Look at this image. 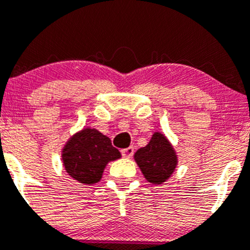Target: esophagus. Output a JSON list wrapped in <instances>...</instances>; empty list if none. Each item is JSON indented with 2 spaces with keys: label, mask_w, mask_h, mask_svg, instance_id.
Wrapping results in <instances>:
<instances>
[{
  "label": "esophagus",
  "mask_w": 250,
  "mask_h": 250,
  "mask_svg": "<svg viewBox=\"0 0 250 250\" xmlns=\"http://www.w3.org/2000/svg\"><path fill=\"white\" fill-rule=\"evenodd\" d=\"M133 154H134V147H132V146L122 150V155H123V157H125V159H130V157L133 156Z\"/></svg>",
  "instance_id": "obj_1"
}]
</instances>
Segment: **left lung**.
<instances>
[{"instance_id":"left-lung-1","label":"left lung","mask_w":250,"mask_h":250,"mask_svg":"<svg viewBox=\"0 0 250 250\" xmlns=\"http://www.w3.org/2000/svg\"><path fill=\"white\" fill-rule=\"evenodd\" d=\"M134 161L147 182L162 184L176 171L178 155L164 133L155 132L149 143L137 150Z\"/></svg>"}]
</instances>
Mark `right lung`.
Returning a JSON list of instances; mask_svg holds the SVG:
<instances>
[{
	"mask_svg": "<svg viewBox=\"0 0 250 250\" xmlns=\"http://www.w3.org/2000/svg\"><path fill=\"white\" fill-rule=\"evenodd\" d=\"M121 156L110 138L90 127L71 135L61 151V161L67 173L84 186L100 182L108 162Z\"/></svg>",
	"mask_w": 250,
	"mask_h": 250,
	"instance_id": "obj_1",
	"label": "right lung"
}]
</instances>
